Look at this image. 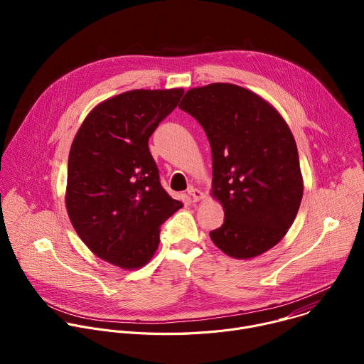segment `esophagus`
<instances>
[{
	"instance_id": "1",
	"label": "esophagus",
	"mask_w": 364,
	"mask_h": 364,
	"mask_svg": "<svg viewBox=\"0 0 364 364\" xmlns=\"http://www.w3.org/2000/svg\"><path fill=\"white\" fill-rule=\"evenodd\" d=\"M187 193H188V196L193 198V201H200V200H204V198H205V194H204L201 190L196 188V187H188Z\"/></svg>"
}]
</instances>
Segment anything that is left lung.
I'll return each mask as SVG.
<instances>
[{"instance_id":"left-lung-1","label":"left lung","mask_w":364,"mask_h":364,"mask_svg":"<svg viewBox=\"0 0 364 364\" xmlns=\"http://www.w3.org/2000/svg\"><path fill=\"white\" fill-rule=\"evenodd\" d=\"M180 109L203 127L212 146V196L225 210L213 243L235 259L265 253L287 235L304 181L294 135L281 114L255 92L212 83L186 92Z\"/></svg>"}]
</instances>
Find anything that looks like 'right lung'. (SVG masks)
Here are the masks:
<instances>
[{
	"mask_svg": "<svg viewBox=\"0 0 364 364\" xmlns=\"http://www.w3.org/2000/svg\"><path fill=\"white\" fill-rule=\"evenodd\" d=\"M177 89H135L100 102L69 152L66 209L83 243L122 269L149 262L160 226L183 207L163 188L148 139L183 96Z\"/></svg>",
	"mask_w": 364,
	"mask_h": 364,
	"instance_id": "obj_1",
	"label": "right lung"
}]
</instances>
